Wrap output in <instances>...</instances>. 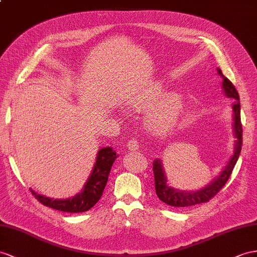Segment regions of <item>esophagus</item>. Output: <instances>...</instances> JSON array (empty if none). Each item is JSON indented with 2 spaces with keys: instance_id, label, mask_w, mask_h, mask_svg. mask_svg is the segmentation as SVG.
Here are the masks:
<instances>
[{
  "instance_id": "34e87169",
  "label": "esophagus",
  "mask_w": 257,
  "mask_h": 257,
  "mask_svg": "<svg viewBox=\"0 0 257 257\" xmlns=\"http://www.w3.org/2000/svg\"><path fill=\"white\" fill-rule=\"evenodd\" d=\"M128 150L129 151H137L138 149H139V143H138V141L136 139H131L128 141Z\"/></svg>"
}]
</instances>
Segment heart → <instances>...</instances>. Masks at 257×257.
<instances>
[{
    "instance_id": "heart-1",
    "label": "heart",
    "mask_w": 257,
    "mask_h": 257,
    "mask_svg": "<svg viewBox=\"0 0 257 257\" xmlns=\"http://www.w3.org/2000/svg\"><path fill=\"white\" fill-rule=\"evenodd\" d=\"M165 95L161 85L133 95L128 101L129 106L136 110H147L155 106L148 114V126L156 134H163L172 129L182 113L185 101L179 93Z\"/></svg>"
}]
</instances>
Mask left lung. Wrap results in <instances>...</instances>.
<instances>
[{"label":"left lung","mask_w":257,"mask_h":257,"mask_svg":"<svg viewBox=\"0 0 257 257\" xmlns=\"http://www.w3.org/2000/svg\"><path fill=\"white\" fill-rule=\"evenodd\" d=\"M217 72L222 77V89L227 97L232 98L234 101L232 103V110H233V133L234 137L236 138L235 146L233 155L231 159L229 160L226 167L222 169V172L218 177L210 181V183L206 187H204L197 191H180V190L174 189L167 185V179L165 173H164V168L162 165L161 160L156 159L153 162V173H154V180H155V190L156 194L159 199L168 204L170 206L174 207H187L196 205V204L206 203L212 197H214L219 190L226 185L227 180L229 179L230 175H231L236 161L239 159V155L241 153V147H242V123H241V117H240V98L239 93L236 91L235 87L232 82L229 80L228 78L222 75L221 70L218 68Z\"/></svg>","instance_id":"8db88e82"}]
</instances>
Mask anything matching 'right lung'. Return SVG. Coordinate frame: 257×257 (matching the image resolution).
<instances>
[{"label": "right lung", "instance_id": "add662e5", "mask_svg": "<svg viewBox=\"0 0 257 257\" xmlns=\"http://www.w3.org/2000/svg\"><path fill=\"white\" fill-rule=\"evenodd\" d=\"M117 154L110 147L103 148L97 152L96 161L93 170L90 174L81 192L66 200H53L41 194L36 193L30 189L31 193L43 205L62 210L66 213H83L93 207L97 201L101 199L104 188L108 180V175L113 166V163L117 159Z\"/></svg>", "mask_w": 257, "mask_h": 257}]
</instances>
